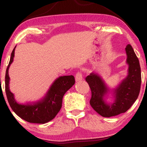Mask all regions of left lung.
I'll return each mask as SVG.
<instances>
[{
  "label": "left lung",
  "instance_id": "obj_1",
  "mask_svg": "<svg viewBox=\"0 0 147 147\" xmlns=\"http://www.w3.org/2000/svg\"><path fill=\"white\" fill-rule=\"evenodd\" d=\"M16 47L11 53L5 76V91L9 106L19 117L27 122L39 124L48 123L60 110L63 95L74 84V78L73 76H59L52 84L45 96L40 100L24 104L18 103L9 89L10 78L8 74L9 68L13 61Z\"/></svg>",
  "mask_w": 147,
  "mask_h": 147
}]
</instances>
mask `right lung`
<instances>
[{"instance_id":"obj_1","label":"right lung","mask_w":147,"mask_h":147,"mask_svg":"<svg viewBox=\"0 0 147 147\" xmlns=\"http://www.w3.org/2000/svg\"><path fill=\"white\" fill-rule=\"evenodd\" d=\"M128 65V74L115 92V100L111 106L104 104L103 96L108 89L97 74L92 73L86 78L91 91L90 104L96 112L104 117H110L126 112L137 100L141 88V67L139 59L131 46L125 48Z\"/></svg>"}]
</instances>
